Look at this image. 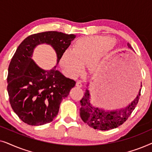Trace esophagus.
<instances>
[{
	"instance_id": "34e87169",
	"label": "esophagus",
	"mask_w": 152,
	"mask_h": 152,
	"mask_svg": "<svg viewBox=\"0 0 152 152\" xmlns=\"http://www.w3.org/2000/svg\"><path fill=\"white\" fill-rule=\"evenodd\" d=\"M76 86L79 87V88H80V87L82 86V82L81 81H77V82H76Z\"/></svg>"
}]
</instances>
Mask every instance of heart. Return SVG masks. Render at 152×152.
Returning a JSON list of instances; mask_svg holds the SVG:
<instances>
[{
  "instance_id": "b5f03b06",
  "label": "heart",
  "mask_w": 152,
  "mask_h": 152,
  "mask_svg": "<svg viewBox=\"0 0 152 152\" xmlns=\"http://www.w3.org/2000/svg\"><path fill=\"white\" fill-rule=\"evenodd\" d=\"M114 41L107 37L90 36L78 39L71 50L61 55L60 64L70 77H76L82 72L84 65L91 71H96L104 56L113 48Z\"/></svg>"
}]
</instances>
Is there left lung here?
Here are the masks:
<instances>
[{
    "label": "left lung",
    "instance_id": "8db88e82",
    "mask_svg": "<svg viewBox=\"0 0 152 152\" xmlns=\"http://www.w3.org/2000/svg\"><path fill=\"white\" fill-rule=\"evenodd\" d=\"M129 49L134 50L129 43H127ZM89 84H87L86 92L80 100V117L85 123L95 129L107 131L117 128L128 119L136 108L140 95V90L136 98L125 107L120 109L105 110L100 107H95L91 103V94L88 90ZM140 87H142L141 83Z\"/></svg>",
    "mask_w": 152,
    "mask_h": 152
}]
</instances>
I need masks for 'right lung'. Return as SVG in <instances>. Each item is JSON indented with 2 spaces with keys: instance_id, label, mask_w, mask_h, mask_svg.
Listing matches in <instances>:
<instances>
[{
  "instance_id": "right-lung-1",
  "label": "right lung",
  "mask_w": 152,
  "mask_h": 152,
  "mask_svg": "<svg viewBox=\"0 0 152 152\" xmlns=\"http://www.w3.org/2000/svg\"><path fill=\"white\" fill-rule=\"evenodd\" d=\"M75 34L49 31L30 35L18 45L8 68L7 92L11 107L25 123L39 126L49 123L58 114L61 101L76 82L56 70L41 69L32 59L38 45H50L61 55L75 38Z\"/></svg>"
}]
</instances>
